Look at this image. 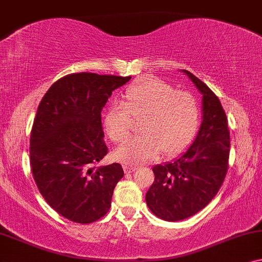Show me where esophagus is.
Masks as SVG:
<instances>
[{"label": "esophagus", "instance_id": "34e87169", "mask_svg": "<svg viewBox=\"0 0 262 262\" xmlns=\"http://www.w3.org/2000/svg\"><path fill=\"white\" fill-rule=\"evenodd\" d=\"M123 169L126 173H133L138 169V167L132 166V165H129V164H123Z\"/></svg>", "mask_w": 262, "mask_h": 262}]
</instances>
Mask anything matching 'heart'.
Masks as SVG:
<instances>
[{"label": "heart", "mask_w": 262, "mask_h": 262, "mask_svg": "<svg viewBox=\"0 0 262 262\" xmlns=\"http://www.w3.org/2000/svg\"><path fill=\"white\" fill-rule=\"evenodd\" d=\"M133 119L141 120L142 134L128 139L116 149L117 159L139 164L160 152L182 154L192 142L201 120L200 103L192 94L178 91L156 77H145L128 88L123 103L114 104L104 116V128L113 141L130 134Z\"/></svg>", "instance_id": "b5f03b06"}]
</instances>
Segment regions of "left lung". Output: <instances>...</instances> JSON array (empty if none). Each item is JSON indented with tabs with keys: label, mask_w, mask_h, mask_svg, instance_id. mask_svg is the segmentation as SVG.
Instances as JSON below:
<instances>
[{
	"label": "left lung",
	"mask_w": 262,
	"mask_h": 262,
	"mask_svg": "<svg viewBox=\"0 0 262 262\" xmlns=\"http://www.w3.org/2000/svg\"><path fill=\"white\" fill-rule=\"evenodd\" d=\"M184 72L203 95V121L193 143L179 159L153 167L154 182L146 193L150 211L168 222L185 220L205 208L222 186L229 165L226 112L205 83Z\"/></svg>",
	"instance_id": "1"
}]
</instances>
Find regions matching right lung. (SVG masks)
Here are the masks:
<instances>
[{
    "instance_id": "obj_1",
    "label": "right lung",
    "mask_w": 262,
    "mask_h": 262,
    "mask_svg": "<svg viewBox=\"0 0 262 262\" xmlns=\"http://www.w3.org/2000/svg\"><path fill=\"white\" fill-rule=\"evenodd\" d=\"M132 77L70 73L39 103L29 140L36 186L51 208L75 223H93L109 211L123 168L97 166L108 153L102 109Z\"/></svg>"
}]
</instances>
